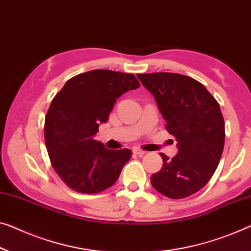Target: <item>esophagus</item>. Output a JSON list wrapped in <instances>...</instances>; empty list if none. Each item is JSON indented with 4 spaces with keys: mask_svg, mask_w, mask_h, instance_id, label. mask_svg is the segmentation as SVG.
I'll list each match as a JSON object with an SVG mask.
<instances>
[{
    "mask_svg": "<svg viewBox=\"0 0 251 251\" xmlns=\"http://www.w3.org/2000/svg\"><path fill=\"white\" fill-rule=\"evenodd\" d=\"M133 153H134V154L138 155V156H143L147 152H145V151H142V150L135 148V149H133Z\"/></svg>",
    "mask_w": 251,
    "mask_h": 251,
    "instance_id": "obj_1",
    "label": "esophagus"
}]
</instances>
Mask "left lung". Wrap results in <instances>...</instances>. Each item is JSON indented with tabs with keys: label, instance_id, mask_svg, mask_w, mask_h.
Wrapping results in <instances>:
<instances>
[{
	"label": "left lung",
	"instance_id": "obj_1",
	"mask_svg": "<svg viewBox=\"0 0 251 251\" xmlns=\"http://www.w3.org/2000/svg\"><path fill=\"white\" fill-rule=\"evenodd\" d=\"M154 97L167 129L177 140L178 153H161V170L151 176L153 188L179 200L203 188L221 159L226 130L220 104L194 78L177 73L138 74Z\"/></svg>",
	"mask_w": 251,
	"mask_h": 251
}]
</instances>
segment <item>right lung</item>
<instances>
[{
	"mask_svg": "<svg viewBox=\"0 0 251 251\" xmlns=\"http://www.w3.org/2000/svg\"><path fill=\"white\" fill-rule=\"evenodd\" d=\"M137 88L133 74L93 70L70 78L55 96L45 121V142L54 170L71 189L97 194L118 179L132 152L108 150L93 137L119 97Z\"/></svg>",
	"mask_w": 251,
	"mask_h": 251,
	"instance_id": "right-lung-1",
	"label": "right lung"
}]
</instances>
